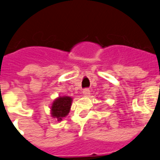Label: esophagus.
<instances>
[{
  "label": "esophagus",
  "instance_id": "esophagus-1",
  "mask_svg": "<svg viewBox=\"0 0 160 160\" xmlns=\"http://www.w3.org/2000/svg\"><path fill=\"white\" fill-rule=\"evenodd\" d=\"M83 94H84V96H89V94H90V90H89V89H88V88L84 89V90H83Z\"/></svg>",
  "mask_w": 160,
  "mask_h": 160
}]
</instances>
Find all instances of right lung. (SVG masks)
I'll use <instances>...</instances> for the list:
<instances>
[{
	"instance_id": "obj_1",
	"label": "right lung",
	"mask_w": 160,
	"mask_h": 160,
	"mask_svg": "<svg viewBox=\"0 0 160 160\" xmlns=\"http://www.w3.org/2000/svg\"><path fill=\"white\" fill-rule=\"evenodd\" d=\"M72 98L68 96H63L57 98L52 105V117L62 121L69 113L71 109Z\"/></svg>"
}]
</instances>
